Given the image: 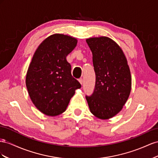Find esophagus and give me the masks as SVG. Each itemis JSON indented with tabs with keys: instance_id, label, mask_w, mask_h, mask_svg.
<instances>
[{
	"instance_id": "obj_1",
	"label": "esophagus",
	"mask_w": 158,
	"mask_h": 158,
	"mask_svg": "<svg viewBox=\"0 0 158 158\" xmlns=\"http://www.w3.org/2000/svg\"><path fill=\"white\" fill-rule=\"evenodd\" d=\"M79 82L80 83V84H81V85H83V83H84V82H83V79L82 78L79 79Z\"/></svg>"
}]
</instances>
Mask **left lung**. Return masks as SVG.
<instances>
[{
    "label": "left lung",
    "instance_id": "1",
    "mask_svg": "<svg viewBox=\"0 0 158 158\" xmlns=\"http://www.w3.org/2000/svg\"><path fill=\"white\" fill-rule=\"evenodd\" d=\"M93 53L96 75L91 96H86L91 113L98 118H112L123 109L132 87L131 73L123 49L106 36L86 40Z\"/></svg>",
    "mask_w": 158,
    "mask_h": 158
}]
</instances>
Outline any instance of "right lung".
Masks as SVG:
<instances>
[{
  "label": "right lung",
  "instance_id": "1",
  "mask_svg": "<svg viewBox=\"0 0 158 158\" xmlns=\"http://www.w3.org/2000/svg\"><path fill=\"white\" fill-rule=\"evenodd\" d=\"M77 44V40L71 35L52 34L39 45L31 59L26 85L33 104L47 116L64 112L75 90L81 87L66 60Z\"/></svg>",
  "mask_w": 158,
  "mask_h": 158
}]
</instances>
